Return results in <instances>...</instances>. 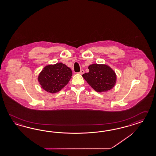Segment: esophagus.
Segmentation results:
<instances>
[{
    "label": "esophagus",
    "instance_id": "1",
    "mask_svg": "<svg viewBox=\"0 0 156 156\" xmlns=\"http://www.w3.org/2000/svg\"><path fill=\"white\" fill-rule=\"evenodd\" d=\"M80 74H83L84 73V71L83 69H82V70H80V72L78 73Z\"/></svg>",
    "mask_w": 156,
    "mask_h": 156
}]
</instances>
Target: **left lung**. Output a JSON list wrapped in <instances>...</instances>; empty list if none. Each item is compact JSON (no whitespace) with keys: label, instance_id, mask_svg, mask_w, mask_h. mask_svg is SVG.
Here are the masks:
<instances>
[{"label":"left lung","instance_id":"1","mask_svg":"<svg viewBox=\"0 0 156 156\" xmlns=\"http://www.w3.org/2000/svg\"><path fill=\"white\" fill-rule=\"evenodd\" d=\"M88 68L89 72L84 73L82 76L96 91L106 92L114 87L117 76L114 70L109 66L93 64Z\"/></svg>","mask_w":156,"mask_h":156}]
</instances>
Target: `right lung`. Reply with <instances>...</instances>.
Wrapping results in <instances>:
<instances>
[{
  "mask_svg": "<svg viewBox=\"0 0 156 156\" xmlns=\"http://www.w3.org/2000/svg\"><path fill=\"white\" fill-rule=\"evenodd\" d=\"M72 76V71L62 63L48 65L45 66L38 76L41 87L51 94L60 91L68 83Z\"/></svg>",
  "mask_w": 156,
  "mask_h": 156,
  "instance_id": "1",
  "label": "right lung"
}]
</instances>
